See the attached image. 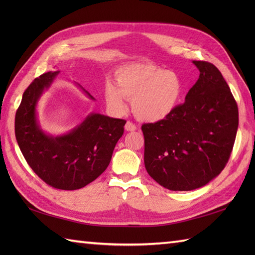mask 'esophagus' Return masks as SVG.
I'll list each match as a JSON object with an SVG mask.
<instances>
[{
    "label": "esophagus",
    "mask_w": 255,
    "mask_h": 255,
    "mask_svg": "<svg viewBox=\"0 0 255 255\" xmlns=\"http://www.w3.org/2000/svg\"><path fill=\"white\" fill-rule=\"evenodd\" d=\"M125 129H126L127 131H134L137 129L136 125L132 124L131 122H127L126 125H125Z\"/></svg>",
    "instance_id": "34e87169"
}]
</instances>
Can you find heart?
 Wrapping results in <instances>:
<instances>
[{
    "mask_svg": "<svg viewBox=\"0 0 255 255\" xmlns=\"http://www.w3.org/2000/svg\"><path fill=\"white\" fill-rule=\"evenodd\" d=\"M116 85L107 82L105 99L114 112L127 111L131 100L132 112L139 121L156 123L169 117L182 99L183 83L178 75L148 62L125 64L116 71Z\"/></svg>",
    "mask_w": 255,
    "mask_h": 255,
    "instance_id": "1",
    "label": "heart"
}]
</instances>
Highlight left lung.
Wrapping results in <instances>:
<instances>
[{
  "mask_svg": "<svg viewBox=\"0 0 255 255\" xmlns=\"http://www.w3.org/2000/svg\"><path fill=\"white\" fill-rule=\"evenodd\" d=\"M193 63L199 78L184 104L163 121L141 127L145 170L171 191H193L218 176L239 125L237 103L223 74L213 63Z\"/></svg>",
  "mask_w": 255,
  "mask_h": 255,
  "instance_id": "1",
  "label": "left lung"
}]
</instances>
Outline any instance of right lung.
<instances>
[{
  "instance_id": "right-lung-1",
  "label": "right lung",
  "mask_w": 255,
  "mask_h": 255,
  "mask_svg": "<svg viewBox=\"0 0 255 255\" xmlns=\"http://www.w3.org/2000/svg\"><path fill=\"white\" fill-rule=\"evenodd\" d=\"M59 73L41 74L26 89L16 112L15 136L27 163L42 181L55 188L73 191L93 182L107 169L126 121L91 113L67 133L53 136L42 130L37 116L38 102Z\"/></svg>"
}]
</instances>
